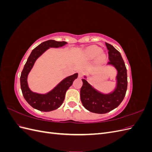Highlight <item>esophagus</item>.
<instances>
[{"mask_svg":"<svg viewBox=\"0 0 152 152\" xmlns=\"http://www.w3.org/2000/svg\"><path fill=\"white\" fill-rule=\"evenodd\" d=\"M79 78H82V76H83V75H84V71H82V70H80V71H79Z\"/></svg>","mask_w":152,"mask_h":152,"instance_id":"esophagus-1","label":"esophagus"}]
</instances>
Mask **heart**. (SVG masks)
<instances>
[{
	"label": "heart",
	"mask_w": 152,
	"mask_h": 152,
	"mask_svg": "<svg viewBox=\"0 0 152 152\" xmlns=\"http://www.w3.org/2000/svg\"><path fill=\"white\" fill-rule=\"evenodd\" d=\"M102 51V49L97 46H89L86 49L84 56L89 60L94 59L96 57L95 59L96 64L102 65L107 60V56Z\"/></svg>",
	"instance_id": "b5f03b06"
}]
</instances>
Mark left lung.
Wrapping results in <instances>:
<instances>
[{
    "mask_svg": "<svg viewBox=\"0 0 152 152\" xmlns=\"http://www.w3.org/2000/svg\"><path fill=\"white\" fill-rule=\"evenodd\" d=\"M105 44L110 59L107 65L113 66L117 72L115 87L109 93H102L91 86L84 75L80 89V100L84 107L91 112L99 114L107 113L116 108L125 97L127 87V69L121 53L113 45Z\"/></svg>",
    "mask_w": 152,
    "mask_h": 152,
    "instance_id": "8db88e82",
    "label": "left lung"
}]
</instances>
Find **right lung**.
Instances as JSON below:
<instances>
[{"instance_id":"obj_1","label":"right lung","mask_w":152,"mask_h":152,"mask_svg":"<svg viewBox=\"0 0 152 152\" xmlns=\"http://www.w3.org/2000/svg\"><path fill=\"white\" fill-rule=\"evenodd\" d=\"M67 42L65 41L58 42L54 40H49L41 43L32 50L24 66L20 77L21 89L24 98L28 103L35 109L42 112H50L60 107L65 99L66 91L69 89L78 73L66 77L48 93L40 94L31 91L28 84V76L34 64L41 55L50 48H58L64 46Z\"/></svg>"}]
</instances>
